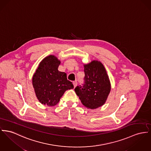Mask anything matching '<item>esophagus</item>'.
<instances>
[{"mask_svg":"<svg viewBox=\"0 0 151 151\" xmlns=\"http://www.w3.org/2000/svg\"><path fill=\"white\" fill-rule=\"evenodd\" d=\"M73 85H74V88H76V86H77V81H74V82H73Z\"/></svg>","mask_w":151,"mask_h":151,"instance_id":"1","label":"esophagus"}]
</instances>
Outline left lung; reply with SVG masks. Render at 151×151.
Returning a JSON list of instances; mask_svg holds the SVG:
<instances>
[{
  "mask_svg": "<svg viewBox=\"0 0 151 151\" xmlns=\"http://www.w3.org/2000/svg\"><path fill=\"white\" fill-rule=\"evenodd\" d=\"M84 83L74 91L82 104L87 108L94 109L102 106L111 91V82L103 64L92 60L84 65Z\"/></svg>",
  "mask_w": 151,
  "mask_h": 151,
  "instance_id": "left-lung-1",
  "label": "left lung"
}]
</instances>
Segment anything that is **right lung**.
<instances>
[{"label":"right lung","mask_w":151,"mask_h":151,"mask_svg":"<svg viewBox=\"0 0 151 151\" xmlns=\"http://www.w3.org/2000/svg\"><path fill=\"white\" fill-rule=\"evenodd\" d=\"M60 61L50 55L42 60L32 77V85L38 100L48 106L57 104L64 93L74 88L66 74L58 70Z\"/></svg>","instance_id":"add662e5"}]
</instances>
